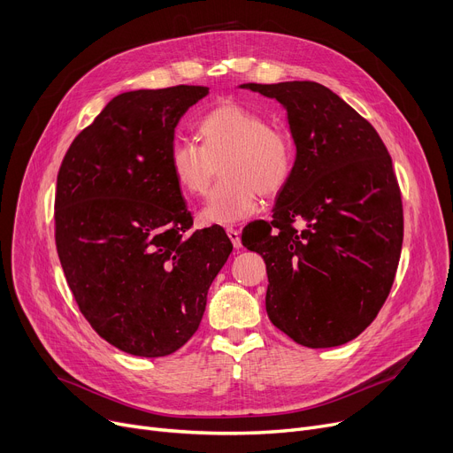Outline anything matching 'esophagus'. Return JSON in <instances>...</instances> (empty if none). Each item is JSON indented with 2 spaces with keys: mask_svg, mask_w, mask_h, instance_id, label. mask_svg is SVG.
I'll return each mask as SVG.
<instances>
[{
  "mask_svg": "<svg viewBox=\"0 0 453 453\" xmlns=\"http://www.w3.org/2000/svg\"><path fill=\"white\" fill-rule=\"evenodd\" d=\"M226 233H227V236H229V241L233 242V246H234L236 250H239V248L242 246V242H241V233L236 231V229H233V227H227Z\"/></svg>",
  "mask_w": 453,
  "mask_h": 453,
  "instance_id": "esophagus-1",
  "label": "esophagus"
}]
</instances>
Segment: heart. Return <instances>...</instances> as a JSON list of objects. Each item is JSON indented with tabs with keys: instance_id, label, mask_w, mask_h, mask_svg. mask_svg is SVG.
Returning <instances> with one entry per match:
<instances>
[{
	"instance_id": "heart-1",
	"label": "heart",
	"mask_w": 453,
	"mask_h": 453,
	"mask_svg": "<svg viewBox=\"0 0 453 453\" xmlns=\"http://www.w3.org/2000/svg\"><path fill=\"white\" fill-rule=\"evenodd\" d=\"M202 145L174 141L169 169L181 193L202 198L222 163V181L212 190L198 219L203 226H233L258 211V193L273 196L294 171V145L287 134L241 104L209 110L198 123Z\"/></svg>"
}]
</instances>
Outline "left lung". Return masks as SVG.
Segmentation results:
<instances>
[{
  "label": "left lung",
  "mask_w": 453,
  "mask_h": 453,
  "mask_svg": "<svg viewBox=\"0 0 453 453\" xmlns=\"http://www.w3.org/2000/svg\"><path fill=\"white\" fill-rule=\"evenodd\" d=\"M241 88L287 110L296 145L272 224L242 231L266 263L268 318L299 345H343L372 323L395 280L403 217L391 156L371 123L318 82Z\"/></svg>",
  "instance_id": "8db88e82"
}]
</instances>
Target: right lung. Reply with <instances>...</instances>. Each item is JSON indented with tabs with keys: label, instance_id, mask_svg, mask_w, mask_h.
Segmentation results:
<instances>
[{
	"label": "right lung",
	"instance_id": "obj_1",
	"mask_svg": "<svg viewBox=\"0 0 453 453\" xmlns=\"http://www.w3.org/2000/svg\"><path fill=\"white\" fill-rule=\"evenodd\" d=\"M205 86L113 97L64 156L55 239L81 312L119 350L157 358L200 326L207 292L233 250L193 217L169 169L174 130Z\"/></svg>",
	"mask_w": 453,
	"mask_h": 453
}]
</instances>
